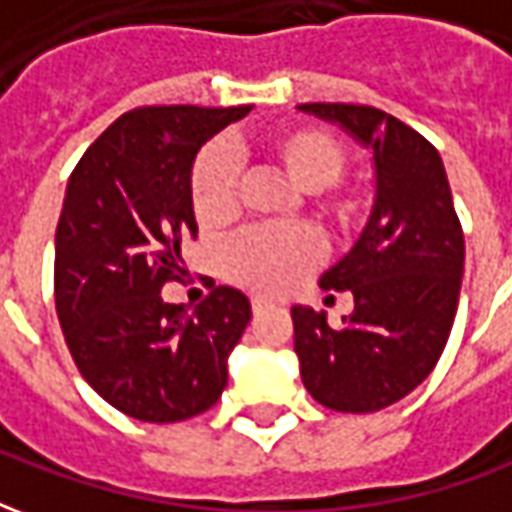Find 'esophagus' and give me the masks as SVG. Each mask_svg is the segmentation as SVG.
Here are the masks:
<instances>
[{"mask_svg": "<svg viewBox=\"0 0 512 512\" xmlns=\"http://www.w3.org/2000/svg\"><path fill=\"white\" fill-rule=\"evenodd\" d=\"M266 307H268V301H266V299H252V312L266 310Z\"/></svg>", "mask_w": 512, "mask_h": 512, "instance_id": "obj_1", "label": "esophagus"}]
</instances>
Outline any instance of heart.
<instances>
[{"label":"heart","mask_w":512,"mask_h":512,"mask_svg":"<svg viewBox=\"0 0 512 512\" xmlns=\"http://www.w3.org/2000/svg\"><path fill=\"white\" fill-rule=\"evenodd\" d=\"M255 153L285 178L318 197V208L348 222L359 208L351 191L326 194L345 169L343 145L323 128L285 126L255 142ZM191 211L202 227H219L235 213V161L219 145L202 150L189 178ZM318 260V241L304 227H260L238 235L224 252L227 277L257 293L288 290Z\"/></svg>","instance_id":"heart-1"}]
</instances>
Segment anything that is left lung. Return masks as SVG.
Here are the masks:
<instances>
[{"instance_id": "left-lung-1", "label": "left lung", "mask_w": 512, "mask_h": 512, "mask_svg": "<svg viewBox=\"0 0 512 512\" xmlns=\"http://www.w3.org/2000/svg\"><path fill=\"white\" fill-rule=\"evenodd\" d=\"M299 112L343 128L373 156L370 219L318 282L348 290L354 312L329 326L326 310H290L307 392L334 411L367 414L406 397L439 362L461 296V222L439 150L414 128L373 106L301 104Z\"/></svg>"}]
</instances>
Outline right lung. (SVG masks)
Listing matches in <instances>:
<instances>
[{"mask_svg":"<svg viewBox=\"0 0 512 512\" xmlns=\"http://www.w3.org/2000/svg\"><path fill=\"white\" fill-rule=\"evenodd\" d=\"M252 106H142L73 169L54 238V296L84 381L139 422L197 417L222 397L252 307L213 288L194 312L161 299L197 235L189 178L202 145Z\"/></svg>","mask_w":512,"mask_h":512,"instance_id":"right-lung-1","label":"right lung"}]
</instances>
